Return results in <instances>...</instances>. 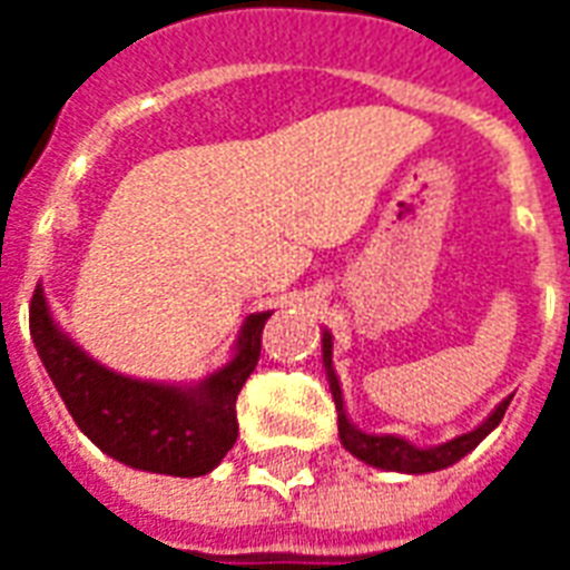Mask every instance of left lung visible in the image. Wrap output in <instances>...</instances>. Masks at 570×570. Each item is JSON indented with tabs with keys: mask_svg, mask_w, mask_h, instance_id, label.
I'll use <instances>...</instances> for the list:
<instances>
[{
	"mask_svg": "<svg viewBox=\"0 0 570 570\" xmlns=\"http://www.w3.org/2000/svg\"><path fill=\"white\" fill-rule=\"evenodd\" d=\"M323 363L330 370V387H333L335 409H338V436H342V445L351 454H357L360 461H366L372 466H382V470H396V473H433V470L454 464L466 452H473L479 442L485 440L491 430L501 424L503 412L510 406V400H503L501 406L494 409L476 430H470V433L458 436V440L442 442L436 449H415V445H409L400 436H372V433H363V430H357L347 421L345 406H342V391H338V382H335L333 372V335L330 333H323Z\"/></svg>",
	"mask_w": 570,
	"mask_h": 570,
	"instance_id": "obj_1",
	"label": "left lung"
}]
</instances>
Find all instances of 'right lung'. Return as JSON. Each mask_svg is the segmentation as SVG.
I'll list each match as a JSON object with an SVG mask.
<instances>
[{"mask_svg":"<svg viewBox=\"0 0 570 570\" xmlns=\"http://www.w3.org/2000/svg\"><path fill=\"white\" fill-rule=\"evenodd\" d=\"M268 317L249 314L232 363L188 391L134 382L94 363L57 330L39 286L30 302V335L69 415L97 449L149 473L204 476L235 445L237 394L259 363Z\"/></svg>","mask_w":570,"mask_h":570,"instance_id":"add662e5","label":"right lung"}]
</instances>
